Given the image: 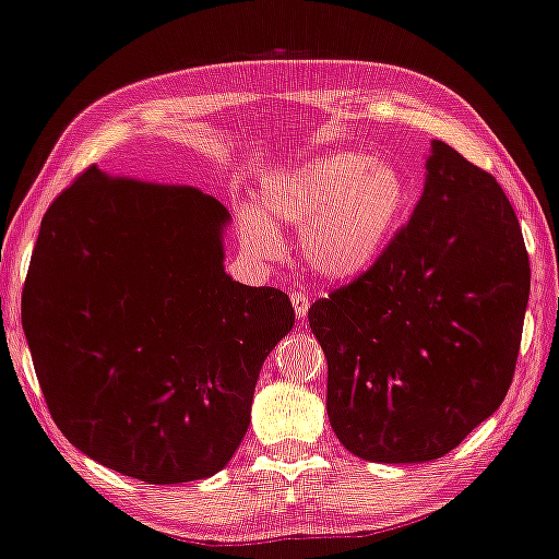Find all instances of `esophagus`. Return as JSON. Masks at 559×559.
<instances>
[{"label": "esophagus", "mask_w": 559, "mask_h": 559, "mask_svg": "<svg viewBox=\"0 0 559 559\" xmlns=\"http://www.w3.org/2000/svg\"><path fill=\"white\" fill-rule=\"evenodd\" d=\"M292 307H294V313L299 316V321L307 319V316H309V307H311V297H309V292L294 289V292H292Z\"/></svg>", "instance_id": "34e87169"}]
</instances>
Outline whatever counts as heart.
Instances as JSON below:
<instances>
[{
  "mask_svg": "<svg viewBox=\"0 0 559 559\" xmlns=\"http://www.w3.org/2000/svg\"><path fill=\"white\" fill-rule=\"evenodd\" d=\"M404 212L406 185L394 165L362 153H329L262 185L255 212H240V243L250 258L272 262L282 252V230L299 226L307 270L345 284L374 267Z\"/></svg>",
  "mask_w": 559,
  "mask_h": 559,
  "instance_id": "b5f03b06",
  "label": "heart"
}]
</instances>
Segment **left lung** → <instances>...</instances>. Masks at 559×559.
Returning <instances> with one entry per match:
<instances>
[{"instance_id": "obj_1", "label": "left lung", "mask_w": 559, "mask_h": 559, "mask_svg": "<svg viewBox=\"0 0 559 559\" xmlns=\"http://www.w3.org/2000/svg\"><path fill=\"white\" fill-rule=\"evenodd\" d=\"M528 292V252L503 189L433 141L408 224L370 272L309 309L341 443L389 465L457 448L509 392Z\"/></svg>"}]
</instances>
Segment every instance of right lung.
Here are the masks:
<instances>
[{"instance_id":"right-lung-1","label":"right lung","mask_w":559,"mask_h":559,"mask_svg":"<svg viewBox=\"0 0 559 559\" xmlns=\"http://www.w3.org/2000/svg\"><path fill=\"white\" fill-rule=\"evenodd\" d=\"M228 218L197 187L92 165L40 221L21 297L40 392L62 436L126 477L224 469L294 325L287 294L226 275Z\"/></svg>"}]
</instances>
